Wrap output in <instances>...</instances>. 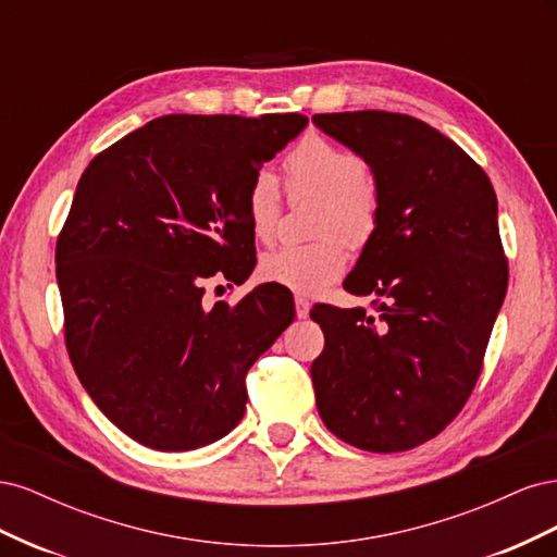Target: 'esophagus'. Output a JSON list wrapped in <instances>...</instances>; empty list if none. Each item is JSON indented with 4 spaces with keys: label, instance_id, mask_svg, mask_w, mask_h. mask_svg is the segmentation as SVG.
Wrapping results in <instances>:
<instances>
[{
    "label": "esophagus",
    "instance_id": "esophagus-1",
    "mask_svg": "<svg viewBox=\"0 0 557 557\" xmlns=\"http://www.w3.org/2000/svg\"><path fill=\"white\" fill-rule=\"evenodd\" d=\"M309 309H311L309 299L297 295V297H295V313H297V318H307V315H309Z\"/></svg>",
    "mask_w": 557,
    "mask_h": 557
}]
</instances>
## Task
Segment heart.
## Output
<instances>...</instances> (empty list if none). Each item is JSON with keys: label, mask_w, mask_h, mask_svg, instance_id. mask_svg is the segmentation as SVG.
Masks as SVG:
<instances>
[{"label": "heart", "mask_w": 557, "mask_h": 557, "mask_svg": "<svg viewBox=\"0 0 557 557\" xmlns=\"http://www.w3.org/2000/svg\"><path fill=\"white\" fill-rule=\"evenodd\" d=\"M293 188L323 197L320 234L339 232L346 239H362L374 225L376 201L367 181V162L320 137L301 141L285 162ZM250 230L260 242L274 237L281 215L278 176L269 166L252 176L246 193ZM346 269V250L339 239L309 246H281L260 260V274L293 293L315 295Z\"/></svg>", "instance_id": "heart-1"}]
</instances>
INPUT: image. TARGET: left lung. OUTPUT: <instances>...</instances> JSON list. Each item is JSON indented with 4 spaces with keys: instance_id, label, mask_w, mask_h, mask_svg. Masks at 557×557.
I'll return each instance as SVG.
<instances>
[{
    "instance_id": "8db88e82",
    "label": "left lung",
    "mask_w": 557,
    "mask_h": 557,
    "mask_svg": "<svg viewBox=\"0 0 557 557\" xmlns=\"http://www.w3.org/2000/svg\"><path fill=\"white\" fill-rule=\"evenodd\" d=\"M318 129L374 176V230L344 290L362 307H318L325 348L311 364L318 413L342 442L397 453L465 407L507 295L491 178L440 129L387 111L318 113Z\"/></svg>"
}]
</instances>
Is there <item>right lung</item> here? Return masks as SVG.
<instances>
[{
	"instance_id": "add662e5",
	"label": "right lung",
	"mask_w": 557,
	"mask_h": 557,
	"mask_svg": "<svg viewBox=\"0 0 557 557\" xmlns=\"http://www.w3.org/2000/svg\"><path fill=\"white\" fill-rule=\"evenodd\" d=\"M307 123L162 115L83 172L55 248L66 350L99 411L134 442L195 450L244 418V376L293 323V295L262 283L234 307H207L205 281L250 276L248 185Z\"/></svg>"
}]
</instances>
